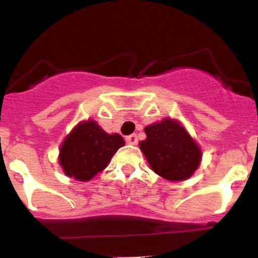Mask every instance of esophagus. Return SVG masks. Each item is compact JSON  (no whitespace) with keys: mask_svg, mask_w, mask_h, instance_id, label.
Wrapping results in <instances>:
<instances>
[{"mask_svg":"<svg viewBox=\"0 0 258 258\" xmlns=\"http://www.w3.org/2000/svg\"><path fill=\"white\" fill-rule=\"evenodd\" d=\"M125 141H126V143H129V145H137V143H138V137H137V134H131V136H127L126 138H125Z\"/></svg>","mask_w":258,"mask_h":258,"instance_id":"34e87169","label":"esophagus"}]
</instances>
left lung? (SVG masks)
I'll return each instance as SVG.
<instances>
[{"label": "left lung", "mask_w": 258, "mask_h": 258, "mask_svg": "<svg viewBox=\"0 0 258 258\" xmlns=\"http://www.w3.org/2000/svg\"><path fill=\"white\" fill-rule=\"evenodd\" d=\"M140 147L155 173L170 181H183L199 166L202 151L188 133L172 118L146 126Z\"/></svg>", "instance_id": "left-lung-1"}]
</instances>
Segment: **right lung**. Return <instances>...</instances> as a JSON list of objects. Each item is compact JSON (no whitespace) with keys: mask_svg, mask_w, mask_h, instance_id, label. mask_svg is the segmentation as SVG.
<instances>
[{"mask_svg":"<svg viewBox=\"0 0 258 258\" xmlns=\"http://www.w3.org/2000/svg\"><path fill=\"white\" fill-rule=\"evenodd\" d=\"M124 145L120 134H107L93 120L80 122L61 145L59 163L68 177L89 181L108 165Z\"/></svg>","mask_w":258,"mask_h":258,"instance_id":"obj_1","label":"right lung"}]
</instances>
